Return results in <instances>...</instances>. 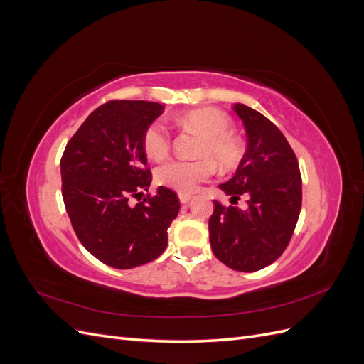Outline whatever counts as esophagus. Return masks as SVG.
Masks as SVG:
<instances>
[{
  "label": "esophagus",
  "mask_w": 364,
  "mask_h": 364,
  "mask_svg": "<svg viewBox=\"0 0 364 364\" xmlns=\"http://www.w3.org/2000/svg\"><path fill=\"white\" fill-rule=\"evenodd\" d=\"M191 199H193L191 194H188V193H179V200H181V203H186V202H190Z\"/></svg>",
  "instance_id": "1"
}]
</instances>
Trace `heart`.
Segmentation results:
<instances>
[{
	"label": "heart",
	"mask_w": 364,
	"mask_h": 364,
	"mask_svg": "<svg viewBox=\"0 0 364 364\" xmlns=\"http://www.w3.org/2000/svg\"><path fill=\"white\" fill-rule=\"evenodd\" d=\"M186 127L199 130L202 138L197 146V159H171L156 170V181L179 193H194L215 171V163L223 170L234 168L241 159V146L230 134L228 115L211 107L191 109L181 117ZM142 147L147 156L161 161L170 153L171 141L167 127L153 121L142 134Z\"/></svg>",
	"instance_id": "heart-1"
}]
</instances>
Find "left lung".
Here are the masks:
<instances>
[{
  "mask_svg": "<svg viewBox=\"0 0 364 364\" xmlns=\"http://www.w3.org/2000/svg\"><path fill=\"white\" fill-rule=\"evenodd\" d=\"M234 111L243 121L247 149L235 174L218 188L230 206L214 200L209 241L214 255L238 272H257L277 261L293 235L302 205V179L294 151L269 118L246 105ZM248 197L241 210L236 200Z\"/></svg>",
  "mask_w": 364,
  "mask_h": 364,
  "instance_id": "1",
  "label": "left lung"
}]
</instances>
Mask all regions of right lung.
<instances>
[{
  "label": "right lung",
  "mask_w": 364,
  "mask_h": 364,
  "mask_svg": "<svg viewBox=\"0 0 364 364\" xmlns=\"http://www.w3.org/2000/svg\"><path fill=\"white\" fill-rule=\"evenodd\" d=\"M164 111L144 100L109 102L85 119L60 159L62 197L83 247L114 269H134L167 247V229L179 213L174 191L132 206L129 197L149 191L142 134Z\"/></svg>",
  "instance_id": "add662e5"
}]
</instances>
